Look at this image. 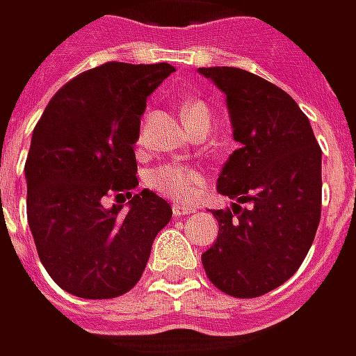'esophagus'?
I'll list each match as a JSON object with an SVG mask.
<instances>
[{"label": "esophagus", "mask_w": 356, "mask_h": 356, "mask_svg": "<svg viewBox=\"0 0 356 356\" xmlns=\"http://www.w3.org/2000/svg\"><path fill=\"white\" fill-rule=\"evenodd\" d=\"M194 212V206H184V204H174L172 206V214L174 218H182V216H188Z\"/></svg>", "instance_id": "34e87169"}]
</instances>
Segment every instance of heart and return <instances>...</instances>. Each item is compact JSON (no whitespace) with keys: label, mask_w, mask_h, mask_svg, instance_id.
<instances>
[{"label":"heart","mask_w":356,"mask_h":356,"mask_svg":"<svg viewBox=\"0 0 356 356\" xmlns=\"http://www.w3.org/2000/svg\"><path fill=\"white\" fill-rule=\"evenodd\" d=\"M202 112H206V106L196 99L186 102L182 106V118L186 124ZM204 182V172L188 164H164L160 168L152 170L150 178H148V184L156 192L168 196L176 202H192L202 190Z\"/></svg>","instance_id":"1"}]
</instances>
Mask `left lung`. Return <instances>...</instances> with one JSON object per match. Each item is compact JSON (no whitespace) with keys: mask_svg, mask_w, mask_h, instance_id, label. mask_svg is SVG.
Returning <instances> with one entry per match:
<instances>
[{"mask_svg":"<svg viewBox=\"0 0 356 356\" xmlns=\"http://www.w3.org/2000/svg\"><path fill=\"white\" fill-rule=\"evenodd\" d=\"M226 96L240 148L218 174L234 198L212 210L218 238L202 254L210 282L236 298L270 293L298 270L321 220V158L309 118L284 90L240 67H198Z\"/></svg>","mask_w":356,"mask_h":356,"instance_id":"1","label":"left lung"}]
</instances>
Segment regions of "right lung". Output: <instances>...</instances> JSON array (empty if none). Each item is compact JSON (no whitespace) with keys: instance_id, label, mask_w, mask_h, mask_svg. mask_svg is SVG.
Here are the masks:
<instances>
[{"instance_id":"obj_1","label":"right lung","mask_w":356,"mask_h":356,"mask_svg":"<svg viewBox=\"0 0 356 356\" xmlns=\"http://www.w3.org/2000/svg\"><path fill=\"white\" fill-rule=\"evenodd\" d=\"M172 72L170 63H104L67 81L33 128L27 222L44 268L65 293H128L172 218L168 202L152 190L132 196L140 116ZM108 197L117 204L106 205Z\"/></svg>"}]
</instances>
